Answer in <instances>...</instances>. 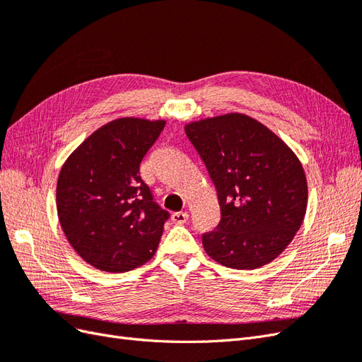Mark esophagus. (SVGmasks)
<instances>
[{
    "label": "esophagus",
    "mask_w": 362,
    "mask_h": 362,
    "mask_svg": "<svg viewBox=\"0 0 362 362\" xmlns=\"http://www.w3.org/2000/svg\"><path fill=\"white\" fill-rule=\"evenodd\" d=\"M187 221H189V214H187V213L178 211V213H173V214H172V222H173L175 225H184Z\"/></svg>",
    "instance_id": "34e87169"
}]
</instances>
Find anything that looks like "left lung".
Returning <instances> with one entry per match:
<instances>
[{
    "mask_svg": "<svg viewBox=\"0 0 362 362\" xmlns=\"http://www.w3.org/2000/svg\"><path fill=\"white\" fill-rule=\"evenodd\" d=\"M217 190L221 222L202 235L218 264L249 270L286 249L303 222L308 185L299 158L254 117L228 113L185 125Z\"/></svg>",
    "mask_w": 362,
    "mask_h": 362,
    "instance_id": "8db88e82",
    "label": "left lung"
}]
</instances>
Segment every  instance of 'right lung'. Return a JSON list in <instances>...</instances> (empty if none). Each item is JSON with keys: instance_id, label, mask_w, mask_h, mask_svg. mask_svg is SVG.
I'll list each match as a JSON object with an SVG mask.
<instances>
[{"instance_id": "add662e5", "label": "right lung", "mask_w": 362, "mask_h": 362, "mask_svg": "<svg viewBox=\"0 0 362 362\" xmlns=\"http://www.w3.org/2000/svg\"><path fill=\"white\" fill-rule=\"evenodd\" d=\"M166 120L120 117L98 128L64 161L57 214L64 235L90 266L122 273L154 257L169 213L140 178V163Z\"/></svg>"}]
</instances>
